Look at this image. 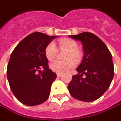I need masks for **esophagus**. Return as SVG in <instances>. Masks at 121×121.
<instances>
[{"mask_svg": "<svg viewBox=\"0 0 121 121\" xmlns=\"http://www.w3.org/2000/svg\"><path fill=\"white\" fill-rule=\"evenodd\" d=\"M57 76L58 77V78H60L61 76V73H57Z\"/></svg>", "mask_w": 121, "mask_h": 121, "instance_id": "obj_1", "label": "esophagus"}]
</instances>
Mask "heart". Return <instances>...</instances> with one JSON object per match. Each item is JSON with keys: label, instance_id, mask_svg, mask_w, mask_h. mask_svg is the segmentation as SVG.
<instances>
[{"label": "heart", "instance_id": "obj_1", "mask_svg": "<svg viewBox=\"0 0 121 121\" xmlns=\"http://www.w3.org/2000/svg\"><path fill=\"white\" fill-rule=\"evenodd\" d=\"M59 47L61 50H67L65 55V59L64 61H55L50 65L51 69L54 72L59 73H64L69 71L71 69L75 67V61L71 59L73 58L75 61L80 60L81 54L78 50V44L74 40L70 39H63L59 40ZM57 49L55 43L51 42L46 47L45 56L49 61H53L57 56Z\"/></svg>", "mask_w": 121, "mask_h": 121}]
</instances>
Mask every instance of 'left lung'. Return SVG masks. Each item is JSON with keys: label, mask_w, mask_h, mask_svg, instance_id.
Masks as SVG:
<instances>
[{"label": "left lung", "mask_w": 121, "mask_h": 121, "mask_svg": "<svg viewBox=\"0 0 121 121\" xmlns=\"http://www.w3.org/2000/svg\"><path fill=\"white\" fill-rule=\"evenodd\" d=\"M83 44L84 56L67 86L73 98L91 102L101 97L107 90L114 76L112 55L105 43L95 34L82 32L69 36ZM83 74L86 78L82 76Z\"/></svg>", "instance_id": "left-lung-1"}]
</instances>
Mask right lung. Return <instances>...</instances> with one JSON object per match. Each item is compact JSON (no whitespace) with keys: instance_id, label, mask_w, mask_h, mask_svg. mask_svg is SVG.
<instances>
[{"instance_id":"add662e5","label":"right lung","mask_w":121,"mask_h":121,"mask_svg":"<svg viewBox=\"0 0 121 121\" xmlns=\"http://www.w3.org/2000/svg\"><path fill=\"white\" fill-rule=\"evenodd\" d=\"M56 38L41 32L32 33L11 54L7 66L9 85L16 99L26 105H40L50 96L57 75L49 69L45 49Z\"/></svg>"}]
</instances>
